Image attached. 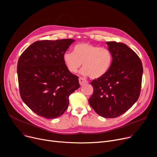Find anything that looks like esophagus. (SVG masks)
Wrapping results in <instances>:
<instances>
[{
  "label": "esophagus",
  "mask_w": 157,
  "mask_h": 157,
  "mask_svg": "<svg viewBox=\"0 0 157 157\" xmlns=\"http://www.w3.org/2000/svg\"><path fill=\"white\" fill-rule=\"evenodd\" d=\"M79 84L81 85H83L84 84H86V83H88V81L83 78L82 77H79Z\"/></svg>",
  "instance_id": "esophagus-1"
}]
</instances>
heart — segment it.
Segmentation results:
<instances>
[{"label":"heart","instance_id":"obj_1","mask_svg":"<svg viewBox=\"0 0 157 157\" xmlns=\"http://www.w3.org/2000/svg\"><path fill=\"white\" fill-rule=\"evenodd\" d=\"M63 61L72 73L77 72L83 63L82 74L89 75L92 79H98L105 76L110 70L113 55L107 48L81 43L74 46L73 52L64 53Z\"/></svg>","mask_w":157,"mask_h":157}]
</instances>
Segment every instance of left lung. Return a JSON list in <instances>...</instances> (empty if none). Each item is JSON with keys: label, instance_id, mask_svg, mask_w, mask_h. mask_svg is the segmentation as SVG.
Listing matches in <instances>:
<instances>
[{"label": "left lung", "instance_id": "8db88e82", "mask_svg": "<svg viewBox=\"0 0 157 157\" xmlns=\"http://www.w3.org/2000/svg\"><path fill=\"white\" fill-rule=\"evenodd\" d=\"M113 55L109 72L91 83L90 106L104 118H117L127 111L141 93L143 64L139 56L125 44L106 43Z\"/></svg>", "mask_w": 157, "mask_h": 157}]
</instances>
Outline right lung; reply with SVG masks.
Returning <instances> with one entry per match:
<instances>
[{
  "label": "right lung",
  "mask_w": 157,
  "mask_h": 157,
  "mask_svg": "<svg viewBox=\"0 0 157 157\" xmlns=\"http://www.w3.org/2000/svg\"><path fill=\"white\" fill-rule=\"evenodd\" d=\"M72 39L37 40L20 55L17 65L20 94L29 108L47 119L60 117L67 109L69 95L79 86L63 55Z\"/></svg>",
  "instance_id": "right-lung-1"
}]
</instances>
